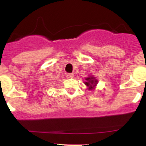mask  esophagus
I'll use <instances>...</instances> for the list:
<instances>
[{
	"mask_svg": "<svg viewBox=\"0 0 146 146\" xmlns=\"http://www.w3.org/2000/svg\"><path fill=\"white\" fill-rule=\"evenodd\" d=\"M66 76H67L68 78H73L74 75H73V73H66Z\"/></svg>",
	"mask_w": 146,
	"mask_h": 146,
	"instance_id": "34e87169",
	"label": "esophagus"
}]
</instances>
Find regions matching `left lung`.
Returning a JSON list of instances; mask_svg holds the SVG:
<instances>
[{
  "mask_svg": "<svg viewBox=\"0 0 146 146\" xmlns=\"http://www.w3.org/2000/svg\"><path fill=\"white\" fill-rule=\"evenodd\" d=\"M85 80L86 81L85 82V84L88 87V90H90L95 89V86L98 82V80L95 79V78L93 76H89L88 78H85Z\"/></svg>",
  "mask_w": 146,
  "mask_h": 146,
  "instance_id": "8db88e82",
  "label": "left lung"
}]
</instances>
